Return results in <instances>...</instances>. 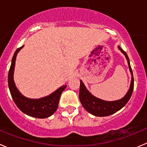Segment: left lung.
<instances>
[{
  "label": "left lung",
  "instance_id": "1",
  "mask_svg": "<svg viewBox=\"0 0 147 147\" xmlns=\"http://www.w3.org/2000/svg\"><path fill=\"white\" fill-rule=\"evenodd\" d=\"M118 48L125 56L127 60V63L129 65V69L131 75V80L130 87L129 88L127 94L121 99L115 101H106V100H101L100 98L94 97V95L90 92L86 88L85 85L82 80H80V87L79 97L81 104L83 107L91 115L97 117H106L109 115H113L117 111L120 110L123 107L126 105L128 102L132 94L133 89H134V78H133L132 70L130 66L129 59L127 53L118 46Z\"/></svg>",
  "mask_w": 147,
  "mask_h": 147
}]
</instances>
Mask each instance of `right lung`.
Wrapping results in <instances>:
<instances>
[{"label": "right lung", "instance_id": "right-lung-1", "mask_svg": "<svg viewBox=\"0 0 147 147\" xmlns=\"http://www.w3.org/2000/svg\"><path fill=\"white\" fill-rule=\"evenodd\" d=\"M23 46L17 49L15 52L8 72V87L12 98L20 110L26 115L40 119L47 118L53 115L57 110L60 95L66 88L67 85L61 86L53 93L42 98L30 99L23 95L16 87L13 80V74L16 57Z\"/></svg>", "mask_w": 147, "mask_h": 147}]
</instances>
